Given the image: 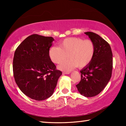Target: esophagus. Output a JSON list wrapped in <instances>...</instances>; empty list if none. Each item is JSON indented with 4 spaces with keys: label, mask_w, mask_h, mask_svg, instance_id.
I'll return each instance as SVG.
<instances>
[{
    "label": "esophagus",
    "mask_w": 126,
    "mask_h": 126,
    "mask_svg": "<svg viewBox=\"0 0 126 126\" xmlns=\"http://www.w3.org/2000/svg\"><path fill=\"white\" fill-rule=\"evenodd\" d=\"M63 74H68L70 73V72H63Z\"/></svg>",
    "instance_id": "esophagus-1"
}]
</instances>
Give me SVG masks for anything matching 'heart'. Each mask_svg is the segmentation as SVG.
<instances>
[{
	"mask_svg": "<svg viewBox=\"0 0 126 126\" xmlns=\"http://www.w3.org/2000/svg\"><path fill=\"white\" fill-rule=\"evenodd\" d=\"M95 52L94 43L90 40L80 38H66L60 43L59 47H52L49 51V56L53 63H61L58 68L61 71H70L77 66L83 68L93 59Z\"/></svg>",
	"mask_w": 126,
	"mask_h": 126,
	"instance_id": "b5f03b06",
	"label": "heart"
}]
</instances>
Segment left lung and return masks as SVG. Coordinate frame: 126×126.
Segmentation results:
<instances>
[{"label":"left lung","mask_w":126,"mask_h":126,"mask_svg":"<svg viewBox=\"0 0 126 126\" xmlns=\"http://www.w3.org/2000/svg\"><path fill=\"white\" fill-rule=\"evenodd\" d=\"M94 43L93 59L80 71L81 80L76 85L79 93L86 97L98 94L108 83L112 70V54L109 44L92 32H85Z\"/></svg>","instance_id":"8db88e82"}]
</instances>
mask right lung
Returning a JSON list of instances; mask_svg holds the SVG:
<instances>
[{"mask_svg": "<svg viewBox=\"0 0 126 126\" xmlns=\"http://www.w3.org/2000/svg\"><path fill=\"white\" fill-rule=\"evenodd\" d=\"M54 39L32 34L18 46L13 60L15 80L21 91L30 98L42 101L52 95L62 74L49 56Z\"/></svg>", "mask_w": 126, "mask_h": 126, "instance_id": "add662e5", "label": "right lung"}]
</instances>
